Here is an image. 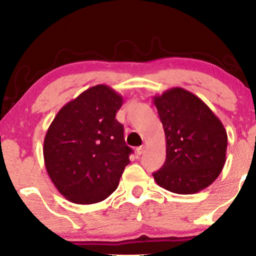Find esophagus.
Here are the masks:
<instances>
[{"label":"esophagus","instance_id":"esophagus-1","mask_svg":"<svg viewBox=\"0 0 256 256\" xmlns=\"http://www.w3.org/2000/svg\"><path fill=\"white\" fill-rule=\"evenodd\" d=\"M143 152H144V146H138V148L136 149V152H137V155H142V154H143Z\"/></svg>","mask_w":256,"mask_h":256}]
</instances>
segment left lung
Returning a JSON list of instances; mask_svg holds the SVG:
<instances>
[{"label": "left lung", "mask_w": 256, "mask_h": 256, "mask_svg": "<svg viewBox=\"0 0 256 256\" xmlns=\"http://www.w3.org/2000/svg\"><path fill=\"white\" fill-rule=\"evenodd\" d=\"M166 137V160L155 182L174 194H195L219 177L226 161L228 134L210 108L183 88L152 98Z\"/></svg>", "instance_id": "obj_1"}]
</instances>
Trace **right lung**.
<instances>
[{
    "label": "right lung",
    "instance_id": "obj_1",
    "mask_svg": "<svg viewBox=\"0 0 256 256\" xmlns=\"http://www.w3.org/2000/svg\"><path fill=\"white\" fill-rule=\"evenodd\" d=\"M122 96L108 85L91 86L58 110L44 137V165L68 201L91 204L118 188L132 152L116 119Z\"/></svg>",
    "mask_w": 256,
    "mask_h": 256
}]
</instances>
